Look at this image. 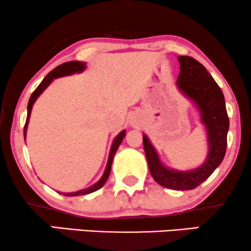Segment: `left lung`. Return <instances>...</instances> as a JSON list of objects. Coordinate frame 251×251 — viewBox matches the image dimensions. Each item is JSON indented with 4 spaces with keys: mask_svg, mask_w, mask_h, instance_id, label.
<instances>
[{
    "mask_svg": "<svg viewBox=\"0 0 251 251\" xmlns=\"http://www.w3.org/2000/svg\"><path fill=\"white\" fill-rule=\"evenodd\" d=\"M180 73L177 87L180 93L196 104L207 134L208 154L201 167L179 171L164 167L157 151L144 135L145 154L155 182L173 190H192L206 180L223 162L227 148V133L229 128L226 103L223 91L210 73L201 62L191 56H178Z\"/></svg>",
    "mask_w": 251,
    "mask_h": 251,
    "instance_id": "obj_1",
    "label": "left lung"
}]
</instances>
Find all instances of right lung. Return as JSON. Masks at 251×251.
<instances>
[{
  "mask_svg": "<svg viewBox=\"0 0 251 251\" xmlns=\"http://www.w3.org/2000/svg\"><path fill=\"white\" fill-rule=\"evenodd\" d=\"M85 67V62H81V61H71V62H65L62 63V65L58 66V67H55L53 69L52 72H50L49 74L45 78H44L43 81H41V83L38 85L36 90L33 91V94L31 95L30 100H28V104H27V117H26V122H25V126H24V139L25 136H26V129H27V124H28V119H30V115H31V110H32V106L34 102H36V100L38 97L40 96V94L43 93L45 89L49 87V85L52 83V81L54 80V78H58V77H61V76H67V75H73L75 74V73H81L83 72ZM126 132L125 131H122L119 133L118 135L116 136V139L113 140L112 142V146H111V149H110V154H109V160H107V164H106V168H105V171H104L102 178L98 180L97 183H95L94 185L89 186L87 189H83V190H80V191H76V192H68V193H63V192H59V193H62L63 196H67V197H74V196H81V195H88V193H91V192H95L97 191V190H100L102 186L105 184L106 179L109 178V175H110V171H111V164H112V161H113V157H115V154L117 151V149H118L119 145L122 144L124 136H125Z\"/></svg>",
  "mask_w": 251,
  "mask_h": 251,
  "instance_id": "right-lung-1",
  "label": "right lung"
}]
</instances>
